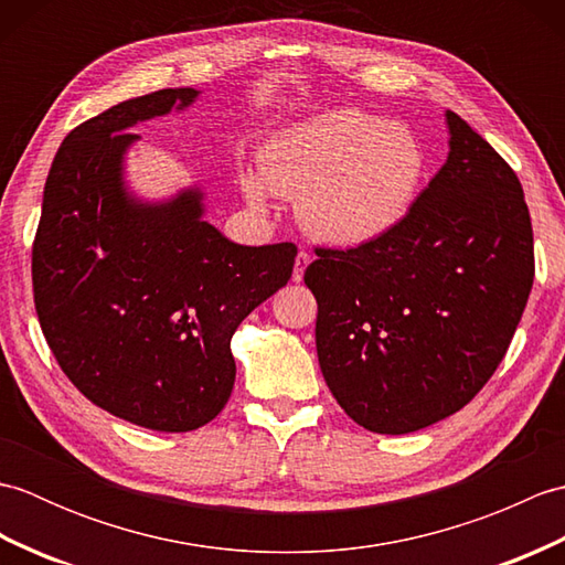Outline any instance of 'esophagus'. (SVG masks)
Instances as JSON below:
<instances>
[{
    "mask_svg": "<svg viewBox=\"0 0 565 565\" xmlns=\"http://www.w3.org/2000/svg\"><path fill=\"white\" fill-rule=\"evenodd\" d=\"M308 264H310V255H308L306 249H301V252H298V255H296V264H294V276H291V279H294L296 284H298V281H303V271H306Z\"/></svg>",
    "mask_w": 565,
    "mask_h": 565,
    "instance_id": "1",
    "label": "esophagus"
}]
</instances>
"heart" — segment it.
Segmentation results:
<instances>
[{
    "instance_id": "1",
    "label": "heart",
    "mask_w": 565,
    "mask_h": 565,
    "mask_svg": "<svg viewBox=\"0 0 565 565\" xmlns=\"http://www.w3.org/2000/svg\"><path fill=\"white\" fill-rule=\"evenodd\" d=\"M259 174L243 177L252 206L267 209L269 191L298 196L310 235L356 247L391 233L411 211L425 150L411 128L338 106L276 130L259 150Z\"/></svg>"
}]
</instances>
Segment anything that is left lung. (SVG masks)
<instances>
[{
  "instance_id": "8db88e82",
  "label": "left lung",
  "mask_w": 565,
  "mask_h": 565,
  "mask_svg": "<svg viewBox=\"0 0 565 565\" xmlns=\"http://www.w3.org/2000/svg\"><path fill=\"white\" fill-rule=\"evenodd\" d=\"M449 154L391 233L318 249L320 371L342 411L376 435L439 423L505 356L534 281V237L512 167L461 116Z\"/></svg>"
}]
</instances>
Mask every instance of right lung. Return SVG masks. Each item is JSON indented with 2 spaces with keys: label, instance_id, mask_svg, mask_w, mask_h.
I'll return each instance as SVG.
<instances>
[{
  "label": "right lung",
  "instance_id": "obj_1",
  "mask_svg": "<svg viewBox=\"0 0 565 565\" xmlns=\"http://www.w3.org/2000/svg\"><path fill=\"white\" fill-rule=\"evenodd\" d=\"M160 89L70 130L43 189L33 301L60 369L106 413L191 431L233 393V332L291 279L296 245L247 247L203 218V191L142 201L126 184L130 128L184 111Z\"/></svg>",
  "mask_w": 565,
  "mask_h": 565
}]
</instances>
